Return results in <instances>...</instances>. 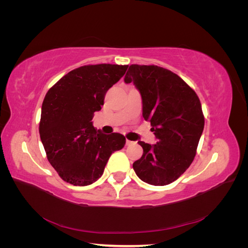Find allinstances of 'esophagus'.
Wrapping results in <instances>:
<instances>
[{"instance_id": "34e87169", "label": "esophagus", "mask_w": 248, "mask_h": 248, "mask_svg": "<svg viewBox=\"0 0 248 248\" xmlns=\"http://www.w3.org/2000/svg\"><path fill=\"white\" fill-rule=\"evenodd\" d=\"M132 144H134V141H131V140H126V145H127V146H130V145H132Z\"/></svg>"}]
</instances>
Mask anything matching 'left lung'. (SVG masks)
Returning a JSON list of instances; mask_svg holds the SVG:
<instances>
[{"label": "left lung", "instance_id": "8db88e82", "mask_svg": "<svg viewBox=\"0 0 248 248\" xmlns=\"http://www.w3.org/2000/svg\"><path fill=\"white\" fill-rule=\"evenodd\" d=\"M141 96L142 117L151 123L155 145L138 141L142 156L133 162L138 177L148 184L174 182L196 156L205 120L196 92L171 71L155 65H131L124 78Z\"/></svg>", "mask_w": 248, "mask_h": 248}]
</instances>
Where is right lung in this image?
<instances>
[{
    "instance_id": "right-lung-1",
    "label": "right lung",
    "mask_w": 248,
    "mask_h": 248,
    "mask_svg": "<svg viewBox=\"0 0 248 248\" xmlns=\"http://www.w3.org/2000/svg\"><path fill=\"white\" fill-rule=\"evenodd\" d=\"M128 65L81 66L68 72L46 93L39 133L47 159L64 181L87 186L98 180L111 153L121 150L123 134L97 131L92 119L101 109L108 90Z\"/></svg>"
}]
</instances>
